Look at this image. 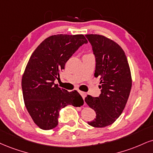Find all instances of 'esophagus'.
Segmentation results:
<instances>
[{
  "mask_svg": "<svg viewBox=\"0 0 153 153\" xmlns=\"http://www.w3.org/2000/svg\"><path fill=\"white\" fill-rule=\"evenodd\" d=\"M79 93H80V94L81 95V96L82 97V98L85 99V96H86V93H85V92H82V91H79Z\"/></svg>",
  "mask_w": 153,
  "mask_h": 153,
  "instance_id": "1",
  "label": "esophagus"
}]
</instances>
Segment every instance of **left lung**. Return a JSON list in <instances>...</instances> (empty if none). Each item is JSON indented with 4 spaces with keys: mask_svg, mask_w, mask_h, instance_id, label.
Instances as JSON below:
<instances>
[{
    "mask_svg": "<svg viewBox=\"0 0 153 153\" xmlns=\"http://www.w3.org/2000/svg\"><path fill=\"white\" fill-rule=\"evenodd\" d=\"M92 45L95 58V78H100L101 94L88 95L85 99L96 113L88 123L95 128L113 124L124 110L132 87V78L128 59L118 44L103 36L85 35Z\"/></svg>",
    "mask_w": 153,
    "mask_h": 153,
    "instance_id": "1",
    "label": "left lung"
}]
</instances>
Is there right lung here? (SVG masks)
I'll list each match as a JSON object with an SVG mask.
<instances>
[{
  "label": "right lung",
  "instance_id": "1",
  "mask_svg": "<svg viewBox=\"0 0 153 153\" xmlns=\"http://www.w3.org/2000/svg\"><path fill=\"white\" fill-rule=\"evenodd\" d=\"M87 43L83 35H54L44 40L31 55L22 78V90L27 112L41 129L56 128L59 112L68 105H83L78 92L59 88L55 80L73 53Z\"/></svg>",
  "mask_w": 153,
  "mask_h": 153
}]
</instances>
